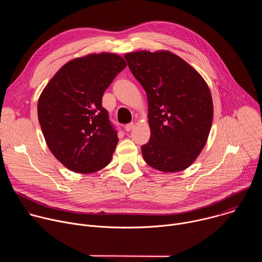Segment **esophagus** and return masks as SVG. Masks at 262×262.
<instances>
[{"mask_svg": "<svg viewBox=\"0 0 262 262\" xmlns=\"http://www.w3.org/2000/svg\"><path fill=\"white\" fill-rule=\"evenodd\" d=\"M134 126H135V124L132 122V123L126 124V125L124 126V128H125V130H126V132H130V130L134 128Z\"/></svg>", "mask_w": 262, "mask_h": 262, "instance_id": "esophagus-1", "label": "esophagus"}]
</instances>
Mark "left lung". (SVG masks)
Masks as SVG:
<instances>
[{
	"instance_id": "1",
	"label": "left lung",
	"mask_w": 262,
	"mask_h": 262,
	"mask_svg": "<svg viewBox=\"0 0 262 262\" xmlns=\"http://www.w3.org/2000/svg\"><path fill=\"white\" fill-rule=\"evenodd\" d=\"M124 58L147 94L151 134L141 148L145 162L167 173L189 168L205 146L212 123V98L206 82L168 51H140Z\"/></svg>"
}]
</instances>
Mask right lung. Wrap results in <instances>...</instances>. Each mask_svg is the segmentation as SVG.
<instances>
[{
    "label": "right lung",
    "mask_w": 262,
    "mask_h": 262,
    "mask_svg": "<svg viewBox=\"0 0 262 262\" xmlns=\"http://www.w3.org/2000/svg\"><path fill=\"white\" fill-rule=\"evenodd\" d=\"M126 67L116 54H91L63 65L43 89L38 120L51 152L67 169L93 173L107 166L118 143L101 99Z\"/></svg>",
    "instance_id": "obj_1"
}]
</instances>
